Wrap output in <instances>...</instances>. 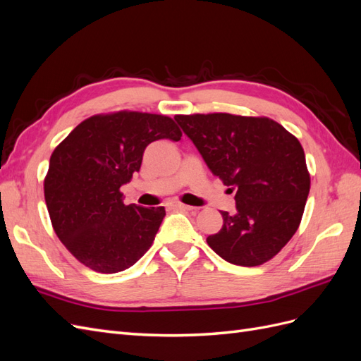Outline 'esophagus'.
<instances>
[{
  "instance_id": "34e87169",
  "label": "esophagus",
  "mask_w": 361,
  "mask_h": 361,
  "mask_svg": "<svg viewBox=\"0 0 361 361\" xmlns=\"http://www.w3.org/2000/svg\"><path fill=\"white\" fill-rule=\"evenodd\" d=\"M167 207H170V209H176V211H192L191 206L183 204L180 202H169Z\"/></svg>"
}]
</instances>
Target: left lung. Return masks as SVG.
Here are the masks:
<instances>
[{
  "mask_svg": "<svg viewBox=\"0 0 361 361\" xmlns=\"http://www.w3.org/2000/svg\"><path fill=\"white\" fill-rule=\"evenodd\" d=\"M174 120L214 176L236 191V211H221L223 227L207 244L233 265L265 264L297 232L310 191L300 141L268 117L214 113Z\"/></svg>",
  "mask_w": 361,
  "mask_h": 361,
  "instance_id": "left-lung-1",
  "label": "left lung"
}]
</instances>
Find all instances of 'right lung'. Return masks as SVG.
<instances>
[{"label":"right lung","mask_w":361,"mask_h":361,"mask_svg":"<svg viewBox=\"0 0 361 361\" xmlns=\"http://www.w3.org/2000/svg\"><path fill=\"white\" fill-rule=\"evenodd\" d=\"M180 137L167 116L118 111L84 120L52 152L45 202L54 231L81 264L113 274L150 248L166 209L126 206L120 187L140 171L150 143Z\"/></svg>","instance_id":"right-lung-1"}]
</instances>
